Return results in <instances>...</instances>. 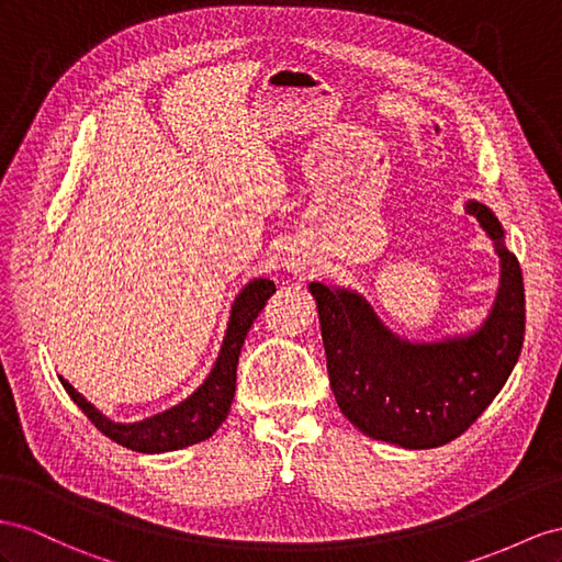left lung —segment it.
Masks as SVG:
<instances>
[{
    "label": "left lung",
    "mask_w": 562,
    "mask_h": 562,
    "mask_svg": "<svg viewBox=\"0 0 562 562\" xmlns=\"http://www.w3.org/2000/svg\"><path fill=\"white\" fill-rule=\"evenodd\" d=\"M465 211L494 239L501 286L474 335L411 344L386 329L353 292L311 282L318 301L329 386L341 413L363 435L404 449H435L480 418L503 390L525 341V284L503 227L480 201Z\"/></svg>",
    "instance_id": "8db88e82"
}]
</instances>
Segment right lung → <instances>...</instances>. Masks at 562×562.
<instances>
[{
  "mask_svg": "<svg viewBox=\"0 0 562 562\" xmlns=\"http://www.w3.org/2000/svg\"><path fill=\"white\" fill-rule=\"evenodd\" d=\"M272 292H276V282L268 278H258L244 286L239 296L235 299L233 313H229L227 333L211 375L192 396H187L182 404L158 415H151L147 420L127 425L113 423L104 418L92 404H88V401H85L64 378L59 380L68 396L76 401L85 415H88L90 423L111 441L125 446V449H133L139 453H166L184 449V446H192L196 441H204L227 418L237 386V361L241 344L247 339L249 327L258 318V313L263 311L266 301L272 296Z\"/></svg>",
  "mask_w": 562,
  "mask_h": 562,
  "instance_id": "right-lung-1",
  "label": "right lung"
}]
</instances>
